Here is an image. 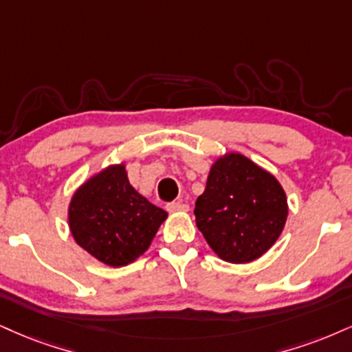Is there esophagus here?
Masks as SVG:
<instances>
[{"label": "esophagus", "instance_id": "obj_1", "mask_svg": "<svg viewBox=\"0 0 352 352\" xmlns=\"http://www.w3.org/2000/svg\"><path fill=\"white\" fill-rule=\"evenodd\" d=\"M167 211H170V213H177V211H188V205H185V203L182 201H172V203H167Z\"/></svg>", "mask_w": 352, "mask_h": 352}]
</instances>
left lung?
Listing matches in <instances>:
<instances>
[{"mask_svg": "<svg viewBox=\"0 0 352 352\" xmlns=\"http://www.w3.org/2000/svg\"><path fill=\"white\" fill-rule=\"evenodd\" d=\"M287 213L285 192L277 179L241 154L214 162L195 205L197 226L206 243L232 264L267 252L285 226Z\"/></svg>", "mask_w": 352, "mask_h": 352, "instance_id": "obj_1", "label": "left lung"}]
</instances>
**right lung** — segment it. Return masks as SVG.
Listing matches in <instances>:
<instances>
[{
	"label": "right lung",
	"mask_w": 352,
	"mask_h": 352,
	"mask_svg": "<svg viewBox=\"0 0 352 352\" xmlns=\"http://www.w3.org/2000/svg\"><path fill=\"white\" fill-rule=\"evenodd\" d=\"M167 213L131 187L124 165H111L77 190L70 231L80 248L111 267L128 265L149 248Z\"/></svg>",
	"instance_id": "right-lung-1"
}]
</instances>
